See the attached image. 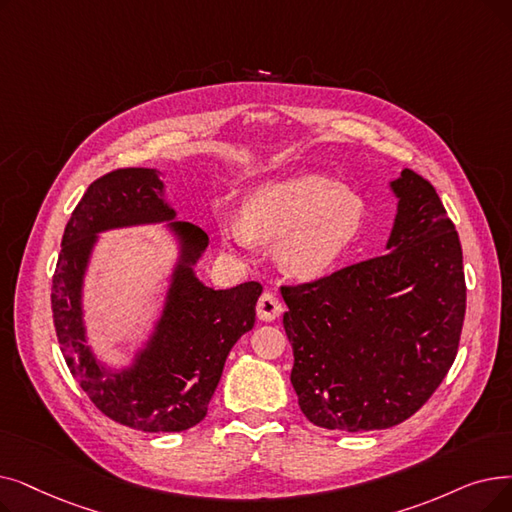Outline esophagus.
<instances>
[{
	"instance_id": "obj_1",
	"label": "esophagus",
	"mask_w": 512,
	"mask_h": 512,
	"mask_svg": "<svg viewBox=\"0 0 512 512\" xmlns=\"http://www.w3.org/2000/svg\"><path fill=\"white\" fill-rule=\"evenodd\" d=\"M282 314V303L278 301L276 295L272 293H263L257 301V316L263 322H274Z\"/></svg>"
}]
</instances>
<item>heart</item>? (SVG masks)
<instances>
[{
    "mask_svg": "<svg viewBox=\"0 0 512 512\" xmlns=\"http://www.w3.org/2000/svg\"><path fill=\"white\" fill-rule=\"evenodd\" d=\"M366 217L360 194L324 175L265 182L244 196L240 215H219V238L234 253L276 242L282 268L301 280L328 274L358 238Z\"/></svg>",
    "mask_w": 512,
    "mask_h": 512,
    "instance_id": "obj_1",
    "label": "heart"
}]
</instances>
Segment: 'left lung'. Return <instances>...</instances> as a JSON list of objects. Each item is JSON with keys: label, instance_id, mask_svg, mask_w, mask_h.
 <instances>
[{"label": "left lung", "instance_id": "left-lung-1", "mask_svg": "<svg viewBox=\"0 0 512 512\" xmlns=\"http://www.w3.org/2000/svg\"><path fill=\"white\" fill-rule=\"evenodd\" d=\"M387 255L282 286L291 383L318 427L389 429L435 393L454 364L466 309L460 238L435 188L404 169Z\"/></svg>", "mask_w": 512, "mask_h": 512}]
</instances>
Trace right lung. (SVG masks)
Wrapping results in <instances>:
<instances>
[{"label":"right lung","mask_w":512,"mask_h":512,"mask_svg":"<svg viewBox=\"0 0 512 512\" xmlns=\"http://www.w3.org/2000/svg\"><path fill=\"white\" fill-rule=\"evenodd\" d=\"M157 169H117L96 180L64 228L52 280L54 326L64 360L94 406L119 425L144 433H175L205 416L234 343L255 324L259 282L226 291L198 280L194 265L209 236L188 221H173ZM169 220L181 255L170 279L162 318L125 369L102 365L86 343L82 278L106 229Z\"/></svg>","instance_id":"obj_1"}]
</instances>
